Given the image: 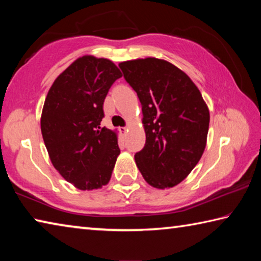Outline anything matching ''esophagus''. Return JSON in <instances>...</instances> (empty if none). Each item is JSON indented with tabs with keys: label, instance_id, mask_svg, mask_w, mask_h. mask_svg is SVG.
<instances>
[{
	"label": "esophagus",
	"instance_id": "34e87169",
	"mask_svg": "<svg viewBox=\"0 0 261 261\" xmlns=\"http://www.w3.org/2000/svg\"><path fill=\"white\" fill-rule=\"evenodd\" d=\"M120 131L123 132V134H125V132L127 131V126H123V127H120Z\"/></svg>",
	"mask_w": 261,
	"mask_h": 261
}]
</instances>
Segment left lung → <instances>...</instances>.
Returning a JSON list of instances; mask_svg holds the SVG:
<instances>
[{
	"instance_id": "obj_1",
	"label": "left lung",
	"mask_w": 261,
	"mask_h": 261,
	"mask_svg": "<svg viewBox=\"0 0 261 261\" xmlns=\"http://www.w3.org/2000/svg\"><path fill=\"white\" fill-rule=\"evenodd\" d=\"M118 65L143 106L146 144L136 153V165L151 187L173 188L205 151L208 107L191 78L170 62L146 57Z\"/></svg>"
}]
</instances>
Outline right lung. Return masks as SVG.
I'll list each match as a JSON object with an SVG mask.
<instances>
[{"label": "right lung", "instance_id": "right-lung-1", "mask_svg": "<svg viewBox=\"0 0 261 261\" xmlns=\"http://www.w3.org/2000/svg\"><path fill=\"white\" fill-rule=\"evenodd\" d=\"M122 72L103 57L84 55L50 86L41 114V134L50 161L79 190L107 185L120 155L117 132L101 127L103 101Z\"/></svg>", "mask_w": 261, "mask_h": 261}]
</instances>
